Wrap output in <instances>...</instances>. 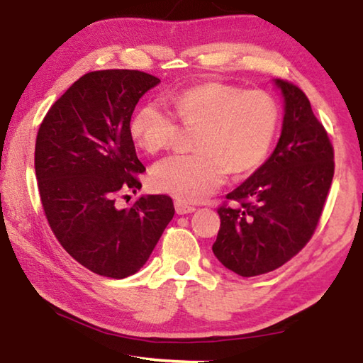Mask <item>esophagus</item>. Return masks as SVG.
<instances>
[{
  "label": "esophagus",
  "mask_w": 363,
  "mask_h": 363,
  "mask_svg": "<svg viewBox=\"0 0 363 363\" xmlns=\"http://www.w3.org/2000/svg\"><path fill=\"white\" fill-rule=\"evenodd\" d=\"M175 211L178 216H185V213H191L196 211L194 206H189L186 203H183V201H175Z\"/></svg>",
  "instance_id": "34e87169"
}]
</instances>
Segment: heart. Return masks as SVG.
Segmentation results:
<instances>
[{
    "mask_svg": "<svg viewBox=\"0 0 363 363\" xmlns=\"http://www.w3.org/2000/svg\"><path fill=\"white\" fill-rule=\"evenodd\" d=\"M174 108L183 125L198 127V151L159 160L151 183L180 201L204 199L222 185L227 172L245 174L262 164L280 123V108L270 93L227 83L188 88L177 94ZM130 132L143 151L154 154L175 141L178 123L162 106L147 103L136 111Z\"/></svg>",
    "mask_w": 363,
    "mask_h": 363,
    "instance_id": "heart-1",
    "label": "heart"
}]
</instances>
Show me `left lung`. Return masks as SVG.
<instances>
[{
    "mask_svg": "<svg viewBox=\"0 0 363 363\" xmlns=\"http://www.w3.org/2000/svg\"><path fill=\"white\" fill-rule=\"evenodd\" d=\"M283 130L269 160L218 206L212 251L241 277L264 275L302 251L315 233L335 175V150L298 85L277 80Z\"/></svg>",
    "mask_w": 363,
    "mask_h": 363,
    "instance_id": "1",
    "label": "left lung"
}]
</instances>
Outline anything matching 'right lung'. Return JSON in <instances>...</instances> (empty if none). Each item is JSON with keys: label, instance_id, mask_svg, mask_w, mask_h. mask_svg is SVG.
I'll return each instance as SVG.
<instances>
[{"label": "right lung", "instance_id": "right-lung-1", "mask_svg": "<svg viewBox=\"0 0 363 363\" xmlns=\"http://www.w3.org/2000/svg\"><path fill=\"white\" fill-rule=\"evenodd\" d=\"M160 80L141 70L108 69L80 77L41 122L35 174L46 220L77 262L125 278L150 259L174 217L167 194L141 196L121 209L117 198L141 188L130 121Z\"/></svg>", "mask_w": 363, "mask_h": 363}]
</instances>
